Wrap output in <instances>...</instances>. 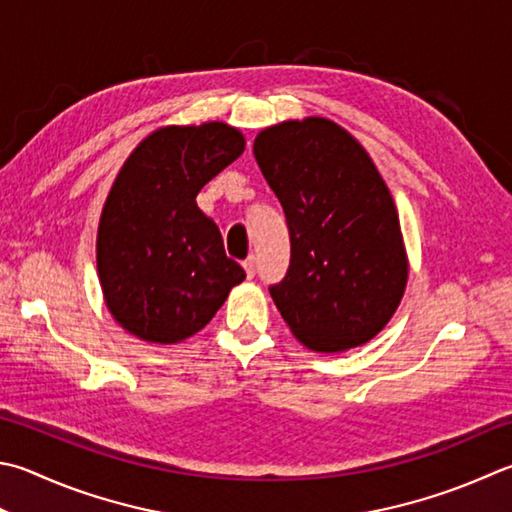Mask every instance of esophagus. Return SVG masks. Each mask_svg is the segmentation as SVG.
<instances>
[{
  "mask_svg": "<svg viewBox=\"0 0 512 512\" xmlns=\"http://www.w3.org/2000/svg\"><path fill=\"white\" fill-rule=\"evenodd\" d=\"M243 267H245L247 278H254V274H256V258L249 256V258L245 260V263H243Z\"/></svg>",
  "mask_w": 512,
  "mask_h": 512,
  "instance_id": "obj_1",
  "label": "esophagus"
}]
</instances>
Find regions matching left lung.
Masks as SVG:
<instances>
[{
	"label": "left lung",
	"instance_id": "left-lung-1",
	"mask_svg": "<svg viewBox=\"0 0 512 512\" xmlns=\"http://www.w3.org/2000/svg\"><path fill=\"white\" fill-rule=\"evenodd\" d=\"M254 156L292 240L285 281L269 287L283 321L314 352L372 341L406 292L408 254L370 153L341 124L310 115L260 131Z\"/></svg>",
	"mask_w": 512,
	"mask_h": 512
}]
</instances>
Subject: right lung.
<instances>
[{
	"label": "right lung",
	"instance_id": "obj_1",
	"mask_svg": "<svg viewBox=\"0 0 512 512\" xmlns=\"http://www.w3.org/2000/svg\"><path fill=\"white\" fill-rule=\"evenodd\" d=\"M245 151L227 122L160 127L115 176L95 256L106 310L140 341L173 345L205 327L245 281L198 191Z\"/></svg>",
	"mask_w": 512,
	"mask_h": 512
}]
</instances>
